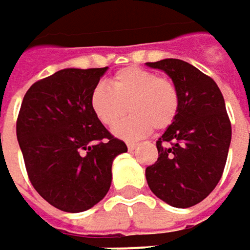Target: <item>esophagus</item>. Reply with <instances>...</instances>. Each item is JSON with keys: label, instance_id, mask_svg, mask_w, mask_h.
<instances>
[{"label": "esophagus", "instance_id": "obj_1", "mask_svg": "<svg viewBox=\"0 0 250 250\" xmlns=\"http://www.w3.org/2000/svg\"><path fill=\"white\" fill-rule=\"evenodd\" d=\"M136 147H137V143H134V142H128L127 143V148L128 150H134Z\"/></svg>", "mask_w": 250, "mask_h": 250}]
</instances>
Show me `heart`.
Masks as SVG:
<instances>
[{"label": "heart", "mask_w": 250, "mask_h": 250, "mask_svg": "<svg viewBox=\"0 0 250 250\" xmlns=\"http://www.w3.org/2000/svg\"><path fill=\"white\" fill-rule=\"evenodd\" d=\"M180 99L169 77L140 67H125L111 79L110 87L99 84L91 90L90 107L105 127H114L128 111L131 116L114 128L116 136L137 140L154 130H165L179 113Z\"/></svg>", "instance_id": "heart-1"}]
</instances>
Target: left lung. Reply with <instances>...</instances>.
Here are the masks:
<instances>
[{"instance_id": "left-lung-1", "label": "left lung", "mask_w": 250, "mask_h": 250, "mask_svg": "<svg viewBox=\"0 0 250 250\" xmlns=\"http://www.w3.org/2000/svg\"><path fill=\"white\" fill-rule=\"evenodd\" d=\"M147 65L173 80L180 99L174 122L156 142L159 157L146 169L147 185L173 208H190L212 193L223 174L232 139L225 100L213 79L183 60Z\"/></svg>"}]
</instances>
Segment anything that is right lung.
Returning a JSON list of instances; mask_svg holds the SVG:
<instances>
[{
    "mask_svg": "<svg viewBox=\"0 0 250 250\" xmlns=\"http://www.w3.org/2000/svg\"><path fill=\"white\" fill-rule=\"evenodd\" d=\"M103 68H65L35 81L17 119V139L34 189L60 210L79 213L97 205L111 185V165L127 151L97 120L91 90Z\"/></svg>",
    "mask_w": 250,
    "mask_h": 250,
    "instance_id": "1",
    "label": "right lung"
}]
</instances>
